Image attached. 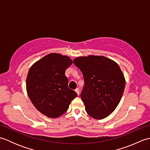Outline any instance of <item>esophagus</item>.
I'll return each instance as SVG.
<instances>
[{
    "instance_id": "1",
    "label": "esophagus",
    "mask_w": 150,
    "mask_h": 150,
    "mask_svg": "<svg viewBox=\"0 0 150 150\" xmlns=\"http://www.w3.org/2000/svg\"><path fill=\"white\" fill-rule=\"evenodd\" d=\"M75 91L76 93H77V95H79V93H80V91H79V88H76Z\"/></svg>"
}]
</instances>
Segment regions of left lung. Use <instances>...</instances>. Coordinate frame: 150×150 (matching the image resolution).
I'll list each match as a JSON object with an SVG mask.
<instances>
[{"instance_id": "1", "label": "left lung", "mask_w": 150, "mask_h": 150, "mask_svg": "<svg viewBox=\"0 0 150 150\" xmlns=\"http://www.w3.org/2000/svg\"><path fill=\"white\" fill-rule=\"evenodd\" d=\"M73 63L83 74L84 86L81 97L90 117L103 119L119 104L126 81L117 63L104 56L79 57Z\"/></svg>"}]
</instances>
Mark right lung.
<instances>
[{
  "label": "right lung",
  "mask_w": 150,
  "mask_h": 150,
  "mask_svg": "<svg viewBox=\"0 0 150 150\" xmlns=\"http://www.w3.org/2000/svg\"><path fill=\"white\" fill-rule=\"evenodd\" d=\"M70 57L52 53L31 66L26 78V91L33 106L49 118H57L68 110L77 93L68 88L66 69Z\"/></svg>",
  "instance_id": "1"
}]
</instances>
